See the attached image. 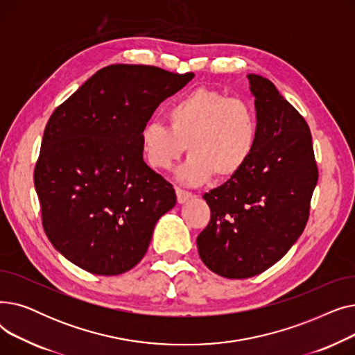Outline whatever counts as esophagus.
Returning <instances> with one entry per match:
<instances>
[{"label": "esophagus", "mask_w": 355, "mask_h": 355, "mask_svg": "<svg viewBox=\"0 0 355 355\" xmlns=\"http://www.w3.org/2000/svg\"><path fill=\"white\" fill-rule=\"evenodd\" d=\"M175 194H177V200H178V202H180V204L185 202V201H187L189 198H191V197H193V194H191L190 191H187V190H182V189H180V187H177V189H175Z\"/></svg>", "instance_id": "esophagus-1"}]
</instances>
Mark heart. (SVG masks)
<instances>
[{
    "instance_id": "1",
    "label": "heart",
    "mask_w": 355,
    "mask_h": 355,
    "mask_svg": "<svg viewBox=\"0 0 355 355\" xmlns=\"http://www.w3.org/2000/svg\"><path fill=\"white\" fill-rule=\"evenodd\" d=\"M166 121L170 128L149 122L141 129L142 155L154 170L168 171L189 146L191 158L181 178L190 184H201L211 175L234 178L252 158L259 139L254 107L210 87H197L177 99L166 110Z\"/></svg>"
}]
</instances>
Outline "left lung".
I'll return each instance as SVG.
<instances>
[{
    "label": "left lung",
    "mask_w": 355,
    "mask_h": 355,
    "mask_svg": "<svg viewBox=\"0 0 355 355\" xmlns=\"http://www.w3.org/2000/svg\"><path fill=\"white\" fill-rule=\"evenodd\" d=\"M259 119L254 153L234 178L202 196L211 210L198 254L227 279L259 275L281 260L306 226L318 181L311 130L275 87L248 74Z\"/></svg>",
    "instance_id": "8db88e82"
}]
</instances>
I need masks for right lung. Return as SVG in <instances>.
I'll return each instance as SVG.
<instances>
[{
    "mask_svg": "<svg viewBox=\"0 0 355 355\" xmlns=\"http://www.w3.org/2000/svg\"><path fill=\"white\" fill-rule=\"evenodd\" d=\"M193 78L155 66H106L51 114L34 187L44 232L71 263L115 276L141 262L177 197L145 164L139 134Z\"/></svg>",
    "mask_w": 355,
    "mask_h": 355,
    "instance_id": "add662e5",
    "label": "right lung"
}]
</instances>
